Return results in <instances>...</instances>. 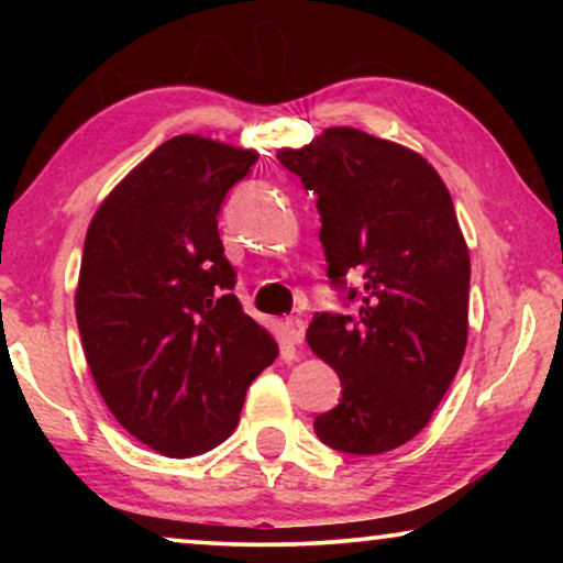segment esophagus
<instances>
[{"mask_svg": "<svg viewBox=\"0 0 563 563\" xmlns=\"http://www.w3.org/2000/svg\"><path fill=\"white\" fill-rule=\"evenodd\" d=\"M284 328H287L289 338H291V341H295L297 345L305 341V330H307V325H305L302 318H287V322H284Z\"/></svg>", "mask_w": 563, "mask_h": 563, "instance_id": "obj_1", "label": "esophagus"}]
</instances>
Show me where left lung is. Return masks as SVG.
Returning <instances> with one entry per match:
<instances>
[{
  "label": "left lung",
  "instance_id": "left-lung-1",
  "mask_svg": "<svg viewBox=\"0 0 563 563\" xmlns=\"http://www.w3.org/2000/svg\"><path fill=\"white\" fill-rule=\"evenodd\" d=\"M279 161L318 197L328 279L358 307L307 328L341 379L314 433L356 456L391 451L428 426L464 358L472 266L451 195L418 153L356 128H330Z\"/></svg>",
  "mask_w": 563,
  "mask_h": 563
}]
</instances>
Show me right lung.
Wrapping results in <instances>:
<instances>
[{
  "label": "right lung",
  "instance_id": "1",
  "mask_svg": "<svg viewBox=\"0 0 563 563\" xmlns=\"http://www.w3.org/2000/svg\"><path fill=\"white\" fill-rule=\"evenodd\" d=\"M256 151L176 135L133 168L87 230L76 322L122 428L172 459L220 445L274 338L233 295L218 214Z\"/></svg>",
  "mask_w": 563,
  "mask_h": 563
}]
</instances>
